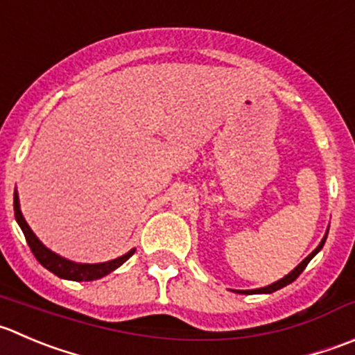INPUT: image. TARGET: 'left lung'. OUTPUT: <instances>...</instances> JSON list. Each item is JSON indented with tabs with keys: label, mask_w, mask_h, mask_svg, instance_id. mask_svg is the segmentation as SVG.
<instances>
[{
	"label": "left lung",
	"mask_w": 355,
	"mask_h": 355,
	"mask_svg": "<svg viewBox=\"0 0 355 355\" xmlns=\"http://www.w3.org/2000/svg\"><path fill=\"white\" fill-rule=\"evenodd\" d=\"M324 243H326V236L322 237V241H321V243H319V246L315 248V250L312 251V253L309 254V257L305 258V260L302 261V263L298 265V267H295V270H291V272L288 274L286 277H283V279H281V281H277V283L270 284V286H267V288H258V290H251V291H239V293H244V295H257V293H274V291L281 290V288H284V286H286V284H291V283H293L295 279H297L298 276H300L302 272H304V270H305V267H307V265H309V261H311L312 258H314V254L318 253V251L321 250L322 246H324Z\"/></svg>",
	"instance_id": "left-lung-1"
}]
</instances>
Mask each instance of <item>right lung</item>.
<instances>
[{"mask_svg":"<svg viewBox=\"0 0 355 355\" xmlns=\"http://www.w3.org/2000/svg\"><path fill=\"white\" fill-rule=\"evenodd\" d=\"M13 209H15L17 222H19L20 229H22L27 244H29L31 251H33V254L36 257V260L43 265L44 269H48L50 272H53L55 276L62 277V279H71V281L101 279V277L107 276L109 272L118 269L119 265L125 263V261L135 253V250H132L126 254H123V257L116 258V260H111V261H104V263H76V261L65 260V258L58 257V254H55L53 251L44 248L43 243L34 236V232L31 230V227L27 225L26 220H24L22 213H20L19 194H17V191L13 192Z\"/></svg>","mask_w":355,"mask_h":355,"instance_id":"obj_1","label":"right lung"}]
</instances>
